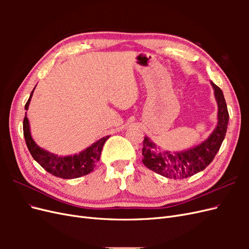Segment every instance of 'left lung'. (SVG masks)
Here are the masks:
<instances>
[{"mask_svg": "<svg viewBox=\"0 0 249 249\" xmlns=\"http://www.w3.org/2000/svg\"><path fill=\"white\" fill-rule=\"evenodd\" d=\"M212 86L218 104V124L211 136L198 146L173 154L159 152L154 143L145 137L143 140L142 162L147 168L165 178L183 179L203 170L213 161L225 137L230 115L222 90L213 82Z\"/></svg>", "mask_w": 249, "mask_h": 249, "instance_id": "left-lung-1", "label": "left lung"}]
</instances>
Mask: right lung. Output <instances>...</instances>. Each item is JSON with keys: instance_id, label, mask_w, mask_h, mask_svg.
I'll return each instance as SVG.
<instances>
[{"instance_id": "1", "label": "right lung", "mask_w": 249, "mask_h": 249, "mask_svg": "<svg viewBox=\"0 0 249 249\" xmlns=\"http://www.w3.org/2000/svg\"><path fill=\"white\" fill-rule=\"evenodd\" d=\"M32 94L33 91L31 92V95H30L26 104L25 110H28ZM22 129H24L26 144L28 146L30 154L32 155L33 159L42 168L50 172L51 175L61 178H77L91 172L96 166V163L100 161L103 146L106 140L109 138L108 136L101 138L99 141L93 143L91 146H89L78 155L59 157L40 148L34 142L31 137V134H30L27 112L24 118V124H22Z\"/></svg>"}]
</instances>
